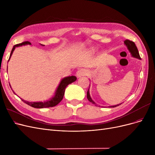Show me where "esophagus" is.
<instances>
[{"mask_svg": "<svg viewBox=\"0 0 155 155\" xmlns=\"http://www.w3.org/2000/svg\"><path fill=\"white\" fill-rule=\"evenodd\" d=\"M87 73H88V72H87V70L82 68V69L78 70L77 72H76V76H77L78 78H80L81 76H85V75L87 74Z\"/></svg>", "mask_w": 155, "mask_h": 155, "instance_id": "obj_1", "label": "esophagus"}]
</instances>
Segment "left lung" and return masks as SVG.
<instances>
[{"mask_svg": "<svg viewBox=\"0 0 155 155\" xmlns=\"http://www.w3.org/2000/svg\"><path fill=\"white\" fill-rule=\"evenodd\" d=\"M124 43H125V45L127 46V47L128 50H129V51L130 52L131 55H132L133 57H134V58H138V59H141V58H140L139 52H138V48H137V46L135 45L134 42L131 41H130V40H128V39H126V40L124 41ZM87 99H88V100L89 101L91 102L92 104H93L96 105V103L92 100V98H91V96H90V93H89V88H88V90L87 93ZM120 105H121V104H118V105H116L111 106L110 107H117V106H119Z\"/></svg>", "mask_w": 155, "mask_h": 155, "instance_id": "1", "label": "left lung"}]
</instances>
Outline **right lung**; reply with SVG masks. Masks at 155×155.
Instances as JSON below:
<instances>
[{"label":"right lung","instance_id":"obj_1","mask_svg":"<svg viewBox=\"0 0 155 155\" xmlns=\"http://www.w3.org/2000/svg\"><path fill=\"white\" fill-rule=\"evenodd\" d=\"M31 45V43H30L29 41H25L22 43H19V44H17V45H15V46H13L12 50L11 51L9 60H10V59L11 58V56L13 54V51H14V50H15V48L16 47H18V46H21L22 45ZM41 45L45 46L43 45ZM76 79H77V78L74 76L64 78L61 81L59 85L57 88V90H56V91L55 92L54 96L53 97H51L50 100L46 101L44 102H30V101H25L23 99H21H21L22 101H24L27 105H28L32 107L37 108V109H42V108H48V107H54L55 105H57L59 103L63 100L64 91H65V88H66V87L69 85V84L74 82L76 80Z\"/></svg>","mask_w":155,"mask_h":155}]
</instances>
